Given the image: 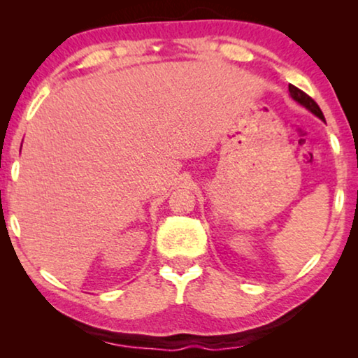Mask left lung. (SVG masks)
Wrapping results in <instances>:
<instances>
[{"label": "left lung", "instance_id": "1", "mask_svg": "<svg viewBox=\"0 0 358 358\" xmlns=\"http://www.w3.org/2000/svg\"><path fill=\"white\" fill-rule=\"evenodd\" d=\"M288 91H290V97H292L293 101H296L298 104L303 106V107H305V109L310 110L311 114H315L316 117H320V119L324 122V115H322L320 106H317L316 102L313 101L311 97L306 94V92H303L301 90H298V87H295L293 85L288 86Z\"/></svg>", "mask_w": 358, "mask_h": 358}]
</instances>
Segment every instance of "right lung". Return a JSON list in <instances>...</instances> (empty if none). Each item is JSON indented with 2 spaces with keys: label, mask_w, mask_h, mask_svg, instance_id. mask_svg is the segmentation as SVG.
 I'll return each mask as SVG.
<instances>
[{
  "label": "right lung",
  "mask_w": 358,
  "mask_h": 358,
  "mask_svg": "<svg viewBox=\"0 0 358 358\" xmlns=\"http://www.w3.org/2000/svg\"><path fill=\"white\" fill-rule=\"evenodd\" d=\"M21 146H22V145H21Z\"/></svg>",
  "instance_id": "obj_1"
}]
</instances>
